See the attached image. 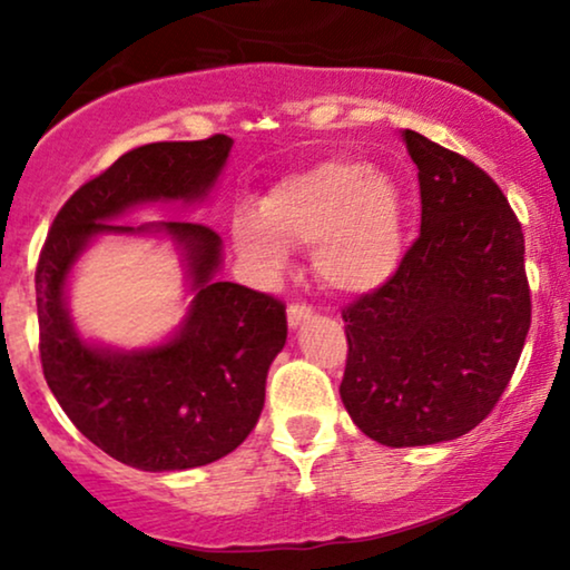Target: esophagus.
<instances>
[{
    "instance_id": "esophagus-1",
    "label": "esophagus",
    "mask_w": 570,
    "mask_h": 570,
    "mask_svg": "<svg viewBox=\"0 0 570 570\" xmlns=\"http://www.w3.org/2000/svg\"><path fill=\"white\" fill-rule=\"evenodd\" d=\"M311 316H314V308L306 306V303H291V306H287V324L291 326H298Z\"/></svg>"
}]
</instances>
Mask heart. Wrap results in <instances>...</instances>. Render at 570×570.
I'll return each instance as SVG.
<instances>
[{
  "instance_id": "heart-1",
  "label": "heart",
  "mask_w": 570,
  "mask_h": 570,
  "mask_svg": "<svg viewBox=\"0 0 570 570\" xmlns=\"http://www.w3.org/2000/svg\"><path fill=\"white\" fill-rule=\"evenodd\" d=\"M236 244L283 269L285 244L314 248L322 279L340 293L376 291L402 259L404 207L396 184L353 160H326L272 186L262 215L238 213Z\"/></svg>"
}]
</instances>
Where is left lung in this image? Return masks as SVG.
I'll return each mask as SVG.
<instances>
[{"label":"left lung","instance_id":"left-lung-1","mask_svg":"<svg viewBox=\"0 0 570 570\" xmlns=\"http://www.w3.org/2000/svg\"><path fill=\"white\" fill-rule=\"evenodd\" d=\"M420 181V236L384 285L342 311L340 396L384 446L470 433L509 386L532 324L524 233L464 155L402 131Z\"/></svg>","mask_w":570,"mask_h":570}]
</instances>
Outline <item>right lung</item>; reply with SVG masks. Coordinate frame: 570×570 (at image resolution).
<instances>
[{
    "instance_id": "add662e5",
    "label": "right lung",
    "mask_w": 570,
    "mask_h": 570,
    "mask_svg": "<svg viewBox=\"0 0 570 570\" xmlns=\"http://www.w3.org/2000/svg\"><path fill=\"white\" fill-rule=\"evenodd\" d=\"M233 139L153 142L124 153L53 217L36 267L46 384L85 439L145 472L191 470L230 454L254 431L267 371L287 340L283 301L217 279L223 240L205 223L108 220L150 202H202ZM164 235L183 252L195 301L170 341L145 351L90 346L66 308V279L96 235Z\"/></svg>"
}]
</instances>
